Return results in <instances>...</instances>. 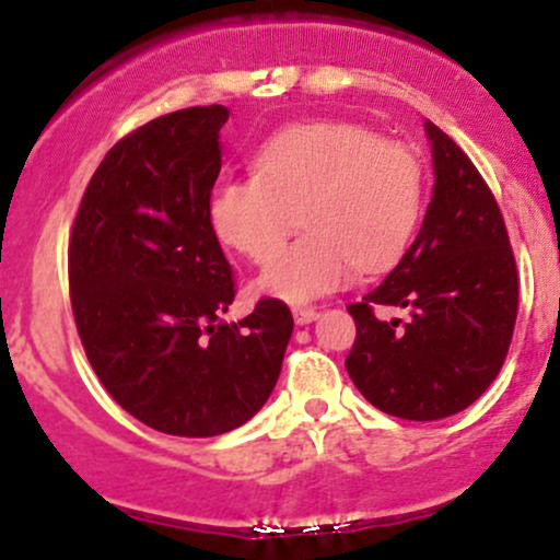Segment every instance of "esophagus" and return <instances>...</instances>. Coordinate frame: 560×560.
<instances>
[{"label":"esophagus","mask_w":560,"mask_h":560,"mask_svg":"<svg viewBox=\"0 0 560 560\" xmlns=\"http://www.w3.org/2000/svg\"><path fill=\"white\" fill-rule=\"evenodd\" d=\"M317 310H314V306H293V319H296L299 325H310V323H314V319H317Z\"/></svg>","instance_id":"1"}]
</instances>
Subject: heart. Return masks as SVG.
<instances>
[{"mask_svg":"<svg viewBox=\"0 0 560 560\" xmlns=\"http://www.w3.org/2000/svg\"><path fill=\"white\" fill-rule=\"evenodd\" d=\"M423 168L405 142L381 140L349 121H310L275 131L254 155L250 177L211 196V228L224 246L264 264L299 222L304 235L269 264L264 293L306 301L338 291L354 267L381 272L416 237Z\"/></svg>","mask_w":560,"mask_h":560,"instance_id":"heart-1","label":"heart"}]
</instances>
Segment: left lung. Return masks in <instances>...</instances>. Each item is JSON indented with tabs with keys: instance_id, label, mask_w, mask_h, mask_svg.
<instances>
[{
	"instance_id": "left-lung-1",
	"label": "left lung",
	"mask_w": 560,
	"mask_h": 560,
	"mask_svg": "<svg viewBox=\"0 0 560 560\" xmlns=\"http://www.w3.org/2000/svg\"><path fill=\"white\" fill-rule=\"evenodd\" d=\"M433 198L423 228L375 291L347 310L357 338L347 370L362 397L405 420H439L474 405L498 378L518 314V269L498 200L474 161L425 124ZM378 305H405L383 324Z\"/></svg>"
}]
</instances>
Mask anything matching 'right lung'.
I'll return each instance as SVG.
<instances>
[{
  "instance_id": "obj_1",
  "label": "right lung",
  "mask_w": 560,
  "mask_h": 560,
  "mask_svg": "<svg viewBox=\"0 0 560 560\" xmlns=\"http://www.w3.org/2000/svg\"><path fill=\"white\" fill-rule=\"evenodd\" d=\"M224 105L185 108L100 161L68 237L81 347L129 416L172 436H217L261 410L293 332L280 299L219 323L235 275L211 228Z\"/></svg>"
}]
</instances>
